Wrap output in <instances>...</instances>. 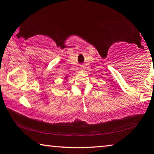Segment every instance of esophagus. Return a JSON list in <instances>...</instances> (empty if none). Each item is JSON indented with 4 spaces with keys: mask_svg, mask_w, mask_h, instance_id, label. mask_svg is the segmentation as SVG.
<instances>
[{
    "mask_svg": "<svg viewBox=\"0 0 154 154\" xmlns=\"http://www.w3.org/2000/svg\"><path fill=\"white\" fill-rule=\"evenodd\" d=\"M80 69H83L84 68V66L83 65H80Z\"/></svg>",
    "mask_w": 154,
    "mask_h": 154,
    "instance_id": "34e87169",
    "label": "esophagus"
}]
</instances>
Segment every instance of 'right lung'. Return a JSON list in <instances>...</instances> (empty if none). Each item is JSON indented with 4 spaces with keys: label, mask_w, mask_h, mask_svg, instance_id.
<instances>
[{
    "label": "right lung",
    "mask_w": 154,
    "mask_h": 154,
    "mask_svg": "<svg viewBox=\"0 0 154 154\" xmlns=\"http://www.w3.org/2000/svg\"><path fill=\"white\" fill-rule=\"evenodd\" d=\"M66 78H67V77H66V78H65V79H66Z\"/></svg>",
    "instance_id": "add662e5"
}]
</instances>
